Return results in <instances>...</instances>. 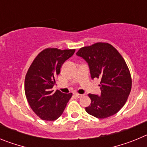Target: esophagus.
<instances>
[{"label": "esophagus", "instance_id": "34e87169", "mask_svg": "<svg viewBox=\"0 0 147 147\" xmlns=\"http://www.w3.org/2000/svg\"><path fill=\"white\" fill-rule=\"evenodd\" d=\"M83 96H84L83 94H80V93H75V96H76V98H81V97H82Z\"/></svg>", "mask_w": 147, "mask_h": 147}]
</instances>
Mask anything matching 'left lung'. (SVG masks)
<instances>
[{
    "instance_id": "left-lung-1",
    "label": "left lung",
    "mask_w": 147,
    "mask_h": 147,
    "mask_svg": "<svg viewBox=\"0 0 147 147\" xmlns=\"http://www.w3.org/2000/svg\"><path fill=\"white\" fill-rule=\"evenodd\" d=\"M88 62L92 79H99L101 95L88 94L91 103L85 110L98 119L117 113L125 105L132 88L130 72L125 60L107 42L81 48L76 53Z\"/></svg>"
}]
</instances>
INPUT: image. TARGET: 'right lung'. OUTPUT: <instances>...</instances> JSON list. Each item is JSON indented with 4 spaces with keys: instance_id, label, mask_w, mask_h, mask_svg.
Masks as SVG:
<instances>
[{
    "instance_id": "right-lung-1",
    "label": "right lung",
    "mask_w": 147,
    "mask_h": 147,
    "mask_svg": "<svg viewBox=\"0 0 147 147\" xmlns=\"http://www.w3.org/2000/svg\"><path fill=\"white\" fill-rule=\"evenodd\" d=\"M74 52L75 49H45L36 57L27 71L26 96L32 110L42 120L57 119L72 96V93L54 92L52 88L62 64Z\"/></svg>"
}]
</instances>
